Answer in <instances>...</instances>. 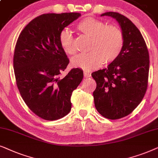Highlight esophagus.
<instances>
[{"label":"esophagus","mask_w":158,"mask_h":158,"mask_svg":"<svg viewBox=\"0 0 158 158\" xmlns=\"http://www.w3.org/2000/svg\"><path fill=\"white\" fill-rule=\"evenodd\" d=\"M84 76H85V77L86 78H89L91 77V73L87 72V71H85V72H84Z\"/></svg>","instance_id":"1"}]
</instances>
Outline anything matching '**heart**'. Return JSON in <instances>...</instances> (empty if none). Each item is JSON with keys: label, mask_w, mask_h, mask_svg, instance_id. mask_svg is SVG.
Instances as JSON below:
<instances>
[{"label": "heart", "mask_w": 158, "mask_h": 158, "mask_svg": "<svg viewBox=\"0 0 158 158\" xmlns=\"http://www.w3.org/2000/svg\"><path fill=\"white\" fill-rule=\"evenodd\" d=\"M78 30L91 37L89 52L81 54L72 60L73 66L85 71L98 69L104 64L116 60L121 54L124 43L123 35L118 27L108 25L94 17L85 18L77 25ZM62 50L67 55L73 56L77 52L72 34L64 29L59 35Z\"/></svg>", "instance_id": "heart-1"}]
</instances>
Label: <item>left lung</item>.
Segmentation results:
<instances>
[{
	"instance_id": "1",
	"label": "left lung",
	"mask_w": 158,
	"mask_h": 158,
	"mask_svg": "<svg viewBox=\"0 0 158 158\" xmlns=\"http://www.w3.org/2000/svg\"><path fill=\"white\" fill-rule=\"evenodd\" d=\"M118 23L124 43L116 60L107 69L92 73L97 83L94 106L102 116L118 119L130 114L144 98L148 87L150 58L142 34L133 22L116 12H106Z\"/></svg>"
}]
</instances>
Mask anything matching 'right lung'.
I'll return each instance as SVG.
<instances>
[{
	"label": "right lung",
	"mask_w": 158,
	"mask_h": 158,
	"mask_svg": "<svg viewBox=\"0 0 158 158\" xmlns=\"http://www.w3.org/2000/svg\"><path fill=\"white\" fill-rule=\"evenodd\" d=\"M79 16V13L43 14L24 27L16 42V85L29 108L48 121L70 112L71 96L83 79V71L79 68L60 76L69 60L60 47V33Z\"/></svg>",
	"instance_id": "1"
}]
</instances>
